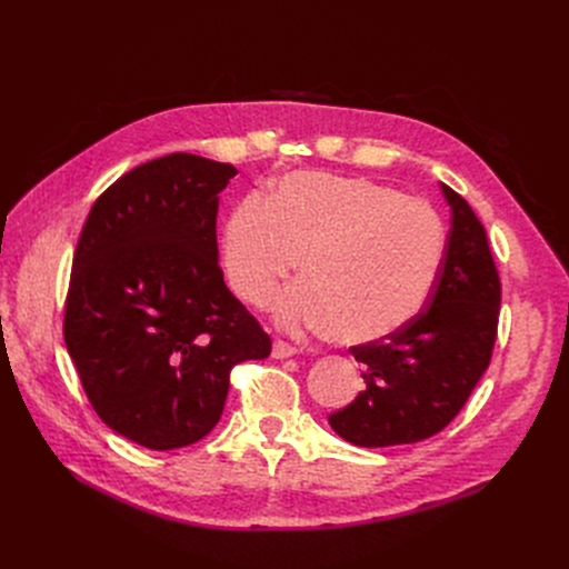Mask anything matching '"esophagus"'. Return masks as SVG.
<instances>
[{"label":"esophagus","instance_id":"esophagus-1","mask_svg":"<svg viewBox=\"0 0 569 569\" xmlns=\"http://www.w3.org/2000/svg\"><path fill=\"white\" fill-rule=\"evenodd\" d=\"M292 355H297V348L295 346H290V343H286V341H274V346H272V357L274 360H288V357H292Z\"/></svg>","mask_w":569,"mask_h":569}]
</instances>
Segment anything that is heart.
I'll list each match as a JSON object with an SVG mask.
<instances>
[{"label":"heart","instance_id":"heart-1","mask_svg":"<svg viewBox=\"0 0 569 569\" xmlns=\"http://www.w3.org/2000/svg\"><path fill=\"white\" fill-rule=\"evenodd\" d=\"M447 230L436 209L365 177L290 172L267 200L249 196L223 228V272L239 300L264 309L302 256L305 281L279 302L286 330L346 343L390 337L425 309Z\"/></svg>","mask_w":569,"mask_h":569}]
</instances>
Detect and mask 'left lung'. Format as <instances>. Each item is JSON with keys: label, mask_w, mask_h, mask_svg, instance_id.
Returning <instances> with one entry per match:
<instances>
[{"label": "left lung", "mask_w": 569, "mask_h": 569, "mask_svg": "<svg viewBox=\"0 0 569 569\" xmlns=\"http://www.w3.org/2000/svg\"><path fill=\"white\" fill-rule=\"evenodd\" d=\"M440 189L452 228L427 309L399 332L350 348L367 387L330 415V427L357 447L408 445L442 431L491 362L500 279L487 230L457 191Z\"/></svg>", "instance_id": "8db88e82"}]
</instances>
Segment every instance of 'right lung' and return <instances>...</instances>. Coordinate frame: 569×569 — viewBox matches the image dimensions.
Masks as SVG:
<instances>
[{
    "label": "right lung",
    "mask_w": 569,
    "mask_h": 569,
    "mask_svg": "<svg viewBox=\"0 0 569 569\" xmlns=\"http://www.w3.org/2000/svg\"><path fill=\"white\" fill-rule=\"evenodd\" d=\"M230 163L147 161L94 202L78 239L64 341L101 420L147 450H177L221 420L230 371L272 341L219 267Z\"/></svg>",
    "instance_id": "add662e5"
}]
</instances>
